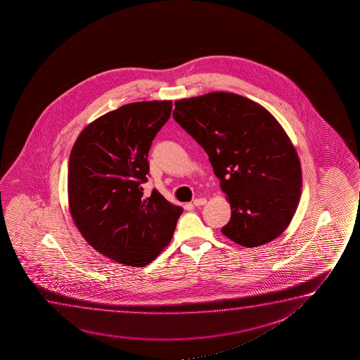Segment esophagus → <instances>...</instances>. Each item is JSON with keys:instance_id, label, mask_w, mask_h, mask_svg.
Wrapping results in <instances>:
<instances>
[{"instance_id": "34e87169", "label": "esophagus", "mask_w": 360, "mask_h": 360, "mask_svg": "<svg viewBox=\"0 0 360 360\" xmlns=\"http://www.w3.org/2000/svg\"><path fill=\"white\" fill-rule=\"evenodd\" d=\"M205 202H207L205 198H198V199H195V200L193 202V205H194V207H202Z\"/></svg>"}]
</instances>
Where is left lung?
<instances>
[{
  "label": "left lung",
  "instance_id": "obj_1",
  "mask_svg": "<svg viewBox=\"0 0 360 360\" xmlns=\"http://www.w3.org/2000/svg\"><path fill=\"white\" fill-rule=\"evenodd\" d=\"M173 118L209 156L231 205L221 232L252 248L281 236L301 195L300 160L266 108L229 92L174 102Z\"/></svg>",
  "mask_w": 360,
  "mask_h": 360
}]
</instances>
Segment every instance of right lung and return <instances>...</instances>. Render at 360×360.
<instances>
[{
  "label": "right lung",
  "instance_id": "1",
  "mask_svg": "<svg viewBox=\"0 0 360 360\" xmlns=\"http://www.w3.org/2000/svg\"><path fill=\"white\" fill-rule=\"evenodd\" d=\"M172 101L125 104L89 124L69 160L68 193L75 225L101 255L145 266L167 246L183 209L153 189L143 197L148 156L169 119Z\"/></svg>",
  "mask_w": 360,
  "mask_h": 360
}]
</instances>
